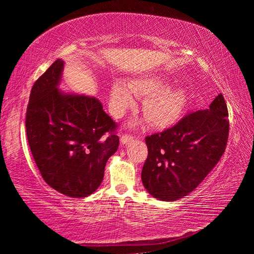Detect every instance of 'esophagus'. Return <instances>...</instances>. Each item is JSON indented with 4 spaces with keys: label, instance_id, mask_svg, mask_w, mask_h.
I'll list each match as a JSON object with an SVG mask.
<instances>
[{
    "label": "esophagus",
    "instance_id": "obj_1",
    "mask_svg": "<svg viewBox=\"0 0 254 254\" xmlns=\"http://www.w3.org/2000/svg\"><path fill=\"white\" fill-rule=\"evenodd\" d=\"M132 140H133V135L127 134V133H126V134H122V136H121V143L122 144H127Z\"/></svg>",
    "mask_w": 254,
    "mask_h": 254
}]
</instances>
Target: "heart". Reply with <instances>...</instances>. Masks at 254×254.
Instances as JSON below:
<instances>
[{
	"label": "heart",
	"instance_id": "obj_1",
	"mask_svg": "<svg viewBox=\"0 0 254 254\" xmlns=\"http://www.w3.org/2000/svg\"><path fill=\"white\" fill-rule=\"evenodd\" d=\"M148 96L144 113L152 126L167 127L182 117L187 104L186 94L180 89L167 88L166 80L159 76H148L134 79L131 84L123 80L114 81L111 91L112 112L117 117L134 106L135 97Z\"/></svg>",
	"mask_w": 254,
	"mask_h": 254
}]
</instances>
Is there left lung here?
Listing matches in <instances>:
<instances>
[{
    "label": "left lung",
    "mask_w": 254,
    "mask_h": 254,
    "mask_svg": "<svg viewBox=\"0 0 254 254\" xmlns=\"http://www.w3.org/2000/svg\"><path fill=\"white\" fill-rule=\"evenodd\" d=\"M229 112L222 94L207 110L187 114L173 127L145 137L148 158L141 179L154 198L173 201L203 182L224 153Z\"/></svg>",
    "instance_id": "1"
}]
</instances>
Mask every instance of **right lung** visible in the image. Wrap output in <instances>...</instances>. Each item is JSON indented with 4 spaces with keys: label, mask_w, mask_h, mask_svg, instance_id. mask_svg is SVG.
I'll return each mask as SVG.
<instances>
[{
    "label": "right lung",
    "mask_w": 254,
    "mask_h": 254,
    "mask_svg": "<svg viewBox=\"0 0 254 254\" xmlns=\"http://www.w3.org/2000/svg\"><path fill=\"white\" fill-rule=\"evenodd\" d=\"M63 69L57 59L33 84L25 128L45 182L68 197L83 198L100 187L119 136L97 98L59 91Z\"/></svg>",
    "instance_id": "right-lung-1"
}]
</instances>
